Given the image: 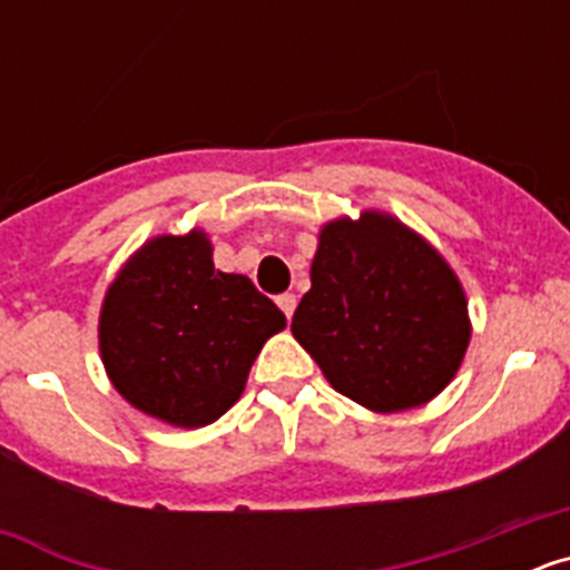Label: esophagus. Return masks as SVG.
Here are the masks:
<instances>
[{"instance_id": "1", "label": "esophagus", "mask_w": 570, "mask_h": 570, "mask_svg": "<svg viewBox=\"0 0 570 570\" xmlns=\"http://www.w3.org/2000/svg\"><path fill=\"white\" fill-rule=\"evenodd\" d=\"M276 302H279L282 314H285L291 320V316H294V311H296V294H282Z\"/></svg>"}]
</instances>
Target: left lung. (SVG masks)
Returning a JSON list of instances; mask_svg holds the SVG:
<instances>
[{
  "label": "left lung",
  "instance_id": "obj_1",
  "mask_svg": "<svg viewBox=\"0 0 570 570\" xmlns=\"http://www.w3.org/2000/svg\"><path fill=\"white\" fill-rule=\"evenodd\" d=\"M291 331L340 394L380 414L434 400L471 340L448 262L374 210L322 228Z\"/></svg>",
  "mask_w": 570,
  "mask_h": 570
}]
</instances>
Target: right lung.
<instances>
[{
  "instance_id": "add662e5",
  "label": "right lung",
  "mask_w": 570,
  "mask_h": 570,
  "mask_svg": "<svg viewBox=\"0 0 570 570\" xmlns=\"http://www.w3.org/2000/svg\"><path fill=\"white\" fill-rule=\"evenodd\" d=\"M285 314L242 274L214 268L203 230L156 236L119 271L99 316L110 382L156 420L203 428L239 400Z\"/></svg>"
}]
</instances>
